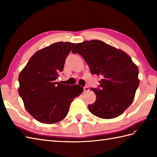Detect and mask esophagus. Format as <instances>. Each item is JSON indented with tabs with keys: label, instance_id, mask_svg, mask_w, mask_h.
<instances>
[{
	"label": "esophagus",
	"instance_id": "obj_1",
	"mask_svg": "<svg viewBox=\"0 0 157 157\" xmlns=\"http://www.w3.org/2000/svg\"><path fill=\"white\" fill-rule=\"evenodd\" d=\"M90 90L89 88L88 87V86H85V87L84 88V92H88Z\"/></svg>",
	"mask_w": 157,
	"mask_h": 157
}]
</instances>
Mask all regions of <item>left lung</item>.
I'll return each instance as SVG.
<instances>
[{"instance_id":"left-lung-1","label":"left lung","mask_w":157,"mask_h":157,"mask_svg":"<svg viewBox=\"0 0 157 157\" xmlns=\"http://www.w3.org/2000/svg\"><path fill=\"white\" fill-rule=\"evenodd\" d=\"M72 52L81 55L92 74L102 78L101 89L91 88L96 99L88 106L90 112L102 119L121 115L134 101L139 86L138 66L126 52L101 40L78 43Z\"/></svg>"}]
</instances>
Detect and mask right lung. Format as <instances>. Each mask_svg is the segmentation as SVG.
Returning a JSON list of instances; mask_svg holds the SVG:
<instances>
[{"label": "right lung", "mask_w": 157, "mask_h": 157, "mask_svg": "<svg viewBox=\"0 0 157 157\" xmlns=\"http://www.w3.org/2000/svg\"><path fill=\"white\" fill-rule=\"evenodd\" d=\"M74 45L59 42L39 50L19 73V94L28 112L39 122L52 124L62 121L73 99L84 90L78 84L55 81Z\"/></svg>", "instance_id": "1"}]
</instances>
